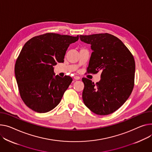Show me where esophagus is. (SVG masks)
I'll return each mask as SVG.
<instances>
[{
    "instance_id": "1",
    "label": "esophagus",
    "mask_w": 152,
    "mask_h": 152,
    "mask_svg": "<svg viewBox=\"0 0 152 152\" xmlns=\"http://www.w3.org/2000/svg\"><path fill=\"white\" fill-rule=\"evenodd\" d=\"M74 78H75V80H79L80 79V77H79V76H75Z\"/></svg>"
}]
</instances>
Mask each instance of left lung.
<instances>
[{
  "label": "left lung",
  "mask_w": 152,
  "mask_h": 152,
  "mask_svg": "<svg viewBox=\"0 0 152 152\" xmlns=\"http://www.w3.org/2000/svg\"><path fill=\"white\" fill-rule=\"evenodd\" d=\"M82 42L91 45L88 73L101 71V80L94 84L87 78L83 99L85 105L97 115L112 114L122 106L134 85L135 61L133 56L117 37L107 34L80 35Z\"/></svg>",
  "instance_id": "8db88e82"
}]
</instances>
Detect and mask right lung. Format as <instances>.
I'll use <instances>...</instances> for the list:
<instances>
[{"label":"right lung","mask_w":152,"mask_h":152,"mask_svg":"<svg viewBox=\"0 0 152 152\" xmlns=\"http://www.w3.org/2000/svg\"><path fill=\"white\" fill-rule=\"evenodd\" d=\"M79 36L46 33L30 39L17 58L15 73L19 94L26 105L38 113L55 108L73 79L55 77L54 66L64 62L70 44Z\"/></svg>","instance_id":"right-lung-1"}]
</instances>
